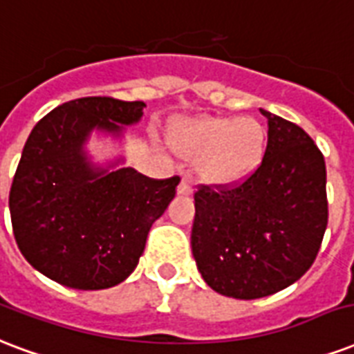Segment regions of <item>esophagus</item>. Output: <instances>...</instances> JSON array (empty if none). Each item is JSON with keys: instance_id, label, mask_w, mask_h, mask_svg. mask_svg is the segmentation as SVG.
I'll list each match as a JSON object with an SVG mask.
<instances>
[{"instance_id": "esophagus-1", "label": "esophagus", "mask_w": 354, "mask_h": 354, "mask_svg": "<svg viewBox=\"0 0 354 354\" xmlns=\"http://www.w3.org/2000/svg\"><path fill=\"white\" fill-rule=\"evenodd\" d=\"M177 192L183 194V196H188V194H192V180L188 179V177H183L179 183V187H177Z\"/></svg>"}]
</instances>
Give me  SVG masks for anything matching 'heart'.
<instances>
[{
  "instance_id": "heart-1",
  "label": "heart",
  "mask_w": 354,
  "mask_h": 354,
  "mask_svg": "<svg viewBox=\"0 0 354 354\" xmlns=\"http://www.w3.org/2000/svg\"><path fill=\"white\" fill-rule=\"evenodd\" d=\"M175 147L185 156H203V179L230 185L261 164L267 132L252 117H201L180 124Z\"/></svg>"
}]
</instances>
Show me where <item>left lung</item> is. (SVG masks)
Wrapping results in <instances>:
<instances>
[{
    "mask_svg": "<svg viewBox=\"0 0 354 354\" xmlns=\"http://www.w3.org/2000/svg\"><path fill=\"white\" fill-rule=\"evenodd\" d=\"M267 149L248 179L194 194L192 254L207 286L233 299L278 293L312 267L328 222L323 153L299 124L261 110Z\"/></svg>",
    "mask_w": 354,
    "mask_h": 354,
    "instance_id": "8db88e82",
    "label": "left lung"
}]
</instances>
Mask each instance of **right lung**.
<instances>
[{
  "label": "right lung",
  "mask_w": 354,
  "mask_h": 354,
  "mask_svg": "<svg viewBox=\"0 0 354 354\" xmlns=\"http://www.w3.org/2000/svg\"><path fill=\"white\" fill-rule=\"evenodd\" d=\"M143 108L142 100L76 98L31 130L10 187V222L22 256L50 280L84 291L127 280L151 225L175 198L177 175L110 171L93 166L84 151L93 130L121 136L123 124L142 119Z\"/></svg>",
  "instance_id": "right-lung-1"
}]
</instances>
